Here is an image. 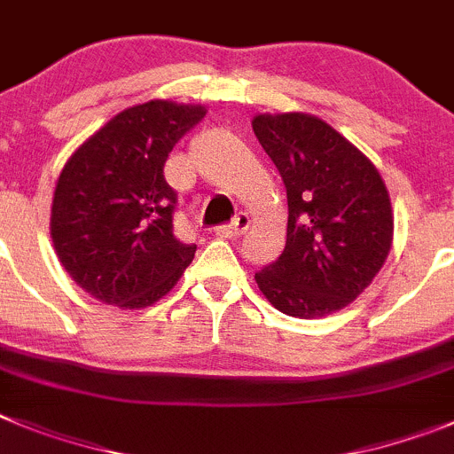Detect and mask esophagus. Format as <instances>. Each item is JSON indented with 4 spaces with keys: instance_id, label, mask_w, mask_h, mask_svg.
Listing matches in <instances>:
<instances>
[{
    "instance_id": "esophagus-1",
    "label": "esophagus",
    "mask_w": 454,
    "mask_h": 454,
    "mask_svg": "<svg viewBox=\"0 0 454 454\" xmlns=\"http://www.w3.org/2000/svg\"><path fill=\"white\" fill-rule=\"evenodd\" d=\"M249 216L247 215H238L235 219H232L231 223H223V226H219L215 231L216 238H226V239H235L239 238L247 228H249Z\"/></svg>"
}]
</instances>
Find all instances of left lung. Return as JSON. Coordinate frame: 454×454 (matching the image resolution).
Returning <instances> with one entry per match:
<instances>
[{
  "instance_id": "8db88e82",
  "label": "left lung",
  "mask_w": 454,
  "mask_h": 454,
  "mask_svg": "<svg viewBox=\"0 0 454 454\" xmlns=\"http://www.w3.org/2000/svg\"><path fill=\"white\" fill-rule=\"evenodd\" d=\"M260 145L287 192L286 249L255 271L276 310L301 320L336 313L370 286L393 242V210L364 153L309 114H260Z\"/></svg>"
}]
</instances>
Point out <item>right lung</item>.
Here are the masks:
<instances>
[{
    "instance_id": "1",
    "label": "right lung",
    "mask_w": 454,
    "mask_h": 454,
    "mask_svg": "<svg viewBox=\"0 0 454 454\" xmlns=\"http://www.w3.org/2000/svg\"><path fill=\"white\" fill-rule=\"evenodd\" d=\"M203 116L199 105L144 102L116 114L66 161L50 232L63 270L90 297L145 309L194 260L196 244L173 235L178 194L164 164Z\"/></svg>"
}]
</instances>
